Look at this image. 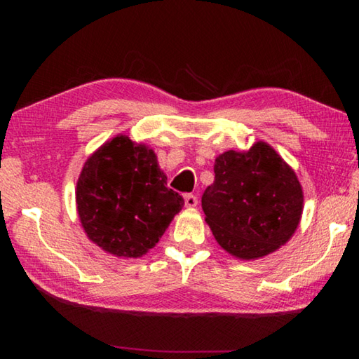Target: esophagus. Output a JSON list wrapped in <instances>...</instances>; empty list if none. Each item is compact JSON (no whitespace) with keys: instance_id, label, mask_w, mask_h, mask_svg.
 Here are the masks:
<instances>
[{"instance_id":"esophagus-1","label":"esophagus","mask_w":359,"mask_h":359,"mask_svg":"<svg viewBox=\"0 0 359 359\" xmlns=\"http://www.w3.org/2000/svg\"><path fill=\"white\" fill-rule=\"evenodd\" d=\"M185 205L187 208H196L198 205V196L193 193L185 194Z\"/></svg>"}]
</instances>
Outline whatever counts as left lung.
<instances>
[{
  "label": "left lung",
  "mask_w": 359,
  "mask_h": 359,
  "mask_svg": "<svg viewBox=\"0 0 359 359\" xmlns=\"http://www.w3.org/2000/svg\"><path fill=\"white\" fill-rule=\"evenodd\" d=\"M214 172L201 203L224 250L239 259H257L288 242L301 220L304 194L293 169L269 144L224 151Z\"/></svg>",
  "instance_id": "8db88e82"
}]
</instances>
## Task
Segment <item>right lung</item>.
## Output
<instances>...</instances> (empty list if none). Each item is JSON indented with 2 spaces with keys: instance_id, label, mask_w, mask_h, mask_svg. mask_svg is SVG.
<instances>
[{
  "instance_id": "1",
  "label": "right lung",
  "mask_w": 359,
  "mask_h": 359,
  "mask_svg": "<svg viewBox=\"0 0 359 359\" xmlns=\"http://www.w3.org/2000/svg\"><path fill=\"white\" fill-rule=\"evenodd\" d=\"M166 180L147 145L128 136L102 144L77 180V212L88 239L114 257L147 253L184 205Z\"/></svg>"
}]
</instances>
